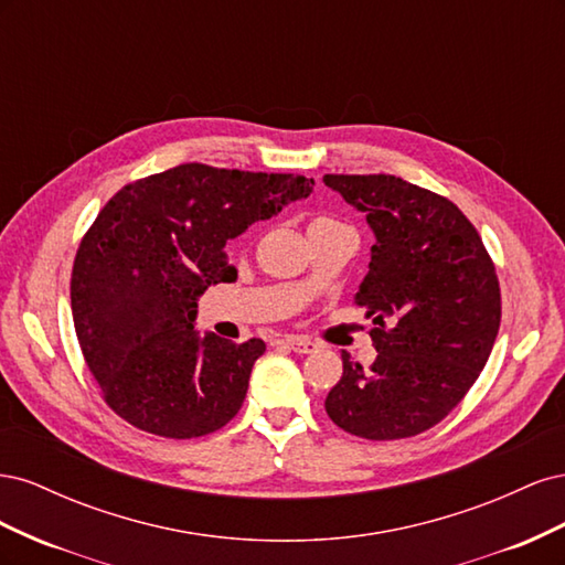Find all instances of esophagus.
<instances>
[{
    "label": "esophagus",
    "instance_id": "esophagus-1",
    "mask_svg": "<svg viewBox=\"0 0 565 565\" xmlns=\"http://www.w3.org/2000/svg\"><path fill=\"white\" fill-rule=\"evenodd\" d=\"M282 344L287 349H292L295 353H313L318 349V344H313V341L309 339H301V337H287Z\"/></svg>",
    "mask_w": 565,
    "mask_h": 565
}]
</instances>
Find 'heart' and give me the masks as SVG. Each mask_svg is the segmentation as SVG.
Instances as JSON below:
<instances>
[{"instance_id": "heart-1", "label": "heart", "mask_w": 565, "mask_h": 565, "mask_svg": "<svg viewBox=\"0 0 565 565\" xmlns=\"http://www.w3.org/2000/svg\"><path fill=\"white\" fill-rule=\"evenodd\" d=\"M334 224H337V221H332L328 216H318V218L311 221V226H334Z\"/></svg>"}]
</instances>
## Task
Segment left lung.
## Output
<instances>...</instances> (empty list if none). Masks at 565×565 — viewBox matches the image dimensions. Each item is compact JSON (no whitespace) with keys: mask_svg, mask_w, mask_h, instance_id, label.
<instances>
[{"mask_svg":"<svg viewBox=\"0 0 565 565\" xmlns=\"http://www.w3.org/2000/svg\"><path fill=\"white\" fill-rule=\"evenodd\" d=\"M374 233L355 301L372 316L377 361L341 351L330 419L353 436L396 440L431 429L486 367L502 303L481 235L455 204L391 174H324Z\"/></svg>","mask_w":565,"mask_h":565,"instance_id":"obj_1","label":"left lung"}]
</instances>
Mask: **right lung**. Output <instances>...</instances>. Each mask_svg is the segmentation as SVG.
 Returning a JSON list of instances; mask_svg holds the SVG:
<instances>
[{
    "instance_id": "add662e5",
    "label": "right lung",
    "mask_w": 565,
    "mask_h": 565,
    "mask_svg": "<svg viewBox=\"0 0 565 565\" xmlns=\"http://www.w3.org/2000/svg\"><path fill=\"white\" fill-rule=\"evenodd\" d=\"M313 185L188 162L125 185L100 210L75 256L71 301L84 361L119 417L198 438L237 415L266 344L200 334L198 299L235 278L228 241Z\"/></svg>"
}]
</instances>
